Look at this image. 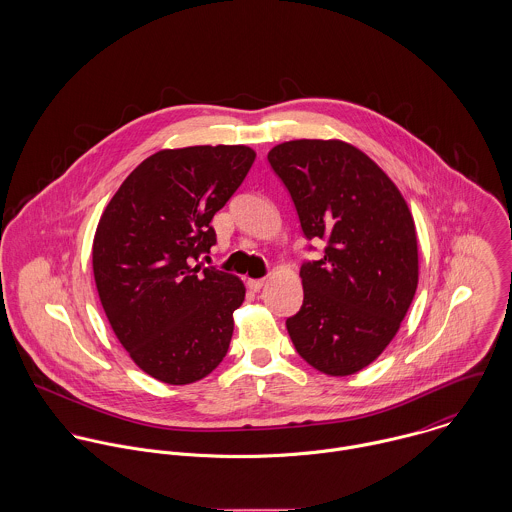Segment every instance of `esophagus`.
<instances>
[{"instance_id":"esophagus-1","label":"esophagus","mask_w":512,"mask_h":512,"mask_svg":"<svg viewBox=\"0 0 512 512\" xmlns=\"http://www.w3.org/2000/svg\"><path fill=\"white\" fill-rule=\"evenodd\" d=\"M266 286V280H248V288L252 292H260Z\"/></svg>"}]
</instances>
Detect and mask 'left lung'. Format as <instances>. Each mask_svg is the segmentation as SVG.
Instances as JSON below:
<instances>
[{
	"instance_id": "8db88e82",
	"label": "left lung",
	"mask_w": 512,
	"mask_h": 512,
	"mask_svg": "<svg viewBox=\"0 0 512 512\" xmlns=\"http://www.w3.org/2000/svg\"><path fill=\"white\" fill-rule=\"evenodd\" d=\"M268 161L292 195L305 238L327 242L299 270L303 305L286 321L299 357L349 376L388 347L418 288L412 213L392 179L359 147L292 140Z\"/></svg>"
}]
</instances>
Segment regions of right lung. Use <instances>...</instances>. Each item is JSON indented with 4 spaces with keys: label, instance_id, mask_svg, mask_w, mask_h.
<instances>
[{
    "label": "right lung",
    "instance_id": "obj_1",
    "mask_svg": "<svg viewBox=\"0 0 512 512\" xmlns=\"http://www.w3.org/2000/svg\"><path fill=\"white\" fill-rule=\"evenodd\" d=\"M254 159L248 146L161 149L126 177L96 226L104 313L132 361L161 382H197L228 351L246 288L195 260L217 242L211 220Z\"/></svg>",
    "mask_w": 512,
    "mask_h": 512
}]
</instances>
